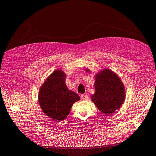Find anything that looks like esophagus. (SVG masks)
<instances>
[{
  "label": "esophagus",
  "mask_w": 156,
  "mask_h": 156,
  "mask_svg": "<svg viewBox=\"0 0 156 156\" xmlns=\"http://www.w3.org/2000/svg\"><path fill=\"white\" fill-rule=\"evenodd\" d=\"M81 98H82V99L83 100H86L88 99V96H87L86 94H82Z\"/></svg>",
  "instance_id": "1"
}]
</instances>
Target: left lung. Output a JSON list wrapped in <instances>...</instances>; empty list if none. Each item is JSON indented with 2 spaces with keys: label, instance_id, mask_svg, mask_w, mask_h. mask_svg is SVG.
<instances>
[{
  "label": "left lung",
  "instance_id": "8db88e82",
  "mask_svg": "<svg viewBox=\"0 0 156 156\" xmlns=\"http://www.w3.org/2000/svg\"><path fill=\"white\" fill-rule=\"evenodd\" d=\"M94 86L96 91L92 100L101 112L110 114L120 108L125 98V90L116 74L103 70L96 76Z\"/></svg>",
  "mask_w": 156,
  "mask_h": 156
}]
</instances>
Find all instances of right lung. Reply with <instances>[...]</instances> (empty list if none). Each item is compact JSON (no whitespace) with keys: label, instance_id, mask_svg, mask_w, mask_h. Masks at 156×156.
Returning a JSON list of instances; mask_svg holds the SVG:
<instances>
[{"label":"right lung","instance_id":"add662e5","mask_svg":"<svg viewBox=\"0 0 156 156\" xmlns=\"http://www.w3.org/2000/svg\"><path fill=\"white\" fill-rule=\"evenodd\" d=\"M66 75L56 70L50 76L40 90L38 100L42 111L54 120H63L67 117L79 96L68 89Z\"/></svg>","mask_w":156,"mask_h":156}]
</instances>
